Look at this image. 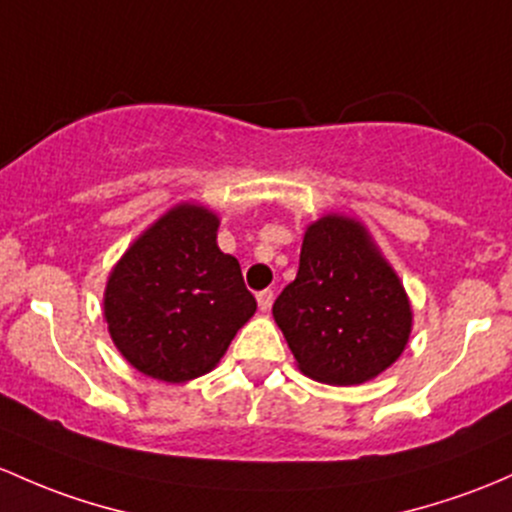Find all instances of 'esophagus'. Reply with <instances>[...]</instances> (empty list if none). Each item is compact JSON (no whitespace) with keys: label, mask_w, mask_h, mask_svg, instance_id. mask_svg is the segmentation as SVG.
<instances>
[{"label":"esophagus","mask_w":512,"mask_h":512,"mask_svg":"<svg viewBox=\"0 0 512 512\" xmlns=\"http://www.w3.org/2000/svg\"><path fill=\"white\" fill-rule=\"evenodd\" d=\"M256 300H258V307H261V312H268L273 305V290H261V293L256 295Z\"/></svg>","instance_id":"esophagus-1"}]
</instances>
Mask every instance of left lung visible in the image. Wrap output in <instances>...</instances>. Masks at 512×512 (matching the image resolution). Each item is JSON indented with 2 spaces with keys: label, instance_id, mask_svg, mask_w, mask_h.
<instances>
[{
  "label": "left lung",
  "instance_id": "obj_1",
  "mask_svg": "<svg viewBox=\"0 0 512 512\" xmlns=\"http://www.w3.org/2000/svg\"><path fill=\"white\" fill-rule=\"evenodd\" d=\"M273 320L305 376L359 386L400 359L412 307L364 224L329 212L307 224L298 276L273 302Z\"/></svg>",
  "mask_w": 512,
  "mask_h": 512
}]
</instances>
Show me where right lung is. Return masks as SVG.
<instances>
[{"label":"right lung","mask_w":512,"mask_h":512,"mask_svg":"<svg viewBox=\"0 0 512 512\" xmlns=\"http://www.w3.org/2000/svg\"><path fill=\"white\" fill-rule=\"evenodd\" d=\"M219 217L180 202L124 251L104 288V320L119 354L144 376H205L254 317L241 266L217 246Z\"/></svg>","instance_id":"right-lung-1"}]
</instances>
